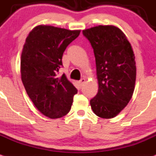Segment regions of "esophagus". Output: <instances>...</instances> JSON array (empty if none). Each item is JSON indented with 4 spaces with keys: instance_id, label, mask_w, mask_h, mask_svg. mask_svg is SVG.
Returning a JSON list of instances; mask_svg holds the SVG:
<instances>
[{
    "instance_id": "esophagus-1",
    "label": "esophagus",
    "mask_w": 156,
    "mask_h": 156,
    "mask_svg": "<svg viewBox=\"0 0 156 156\" xmlns=\"http://www.w3.org/2000/svg\"><path fill=\"white\" fill-rule=\"evenodd\" d=\"M79 83H80V85L81 86H83L84 85V84L85 83V78H82V79H81V80H80V81H79Z\"/></svg>"
}]
</instances>
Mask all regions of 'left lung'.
<instances>
[{
  "mask_svg": "<svg viewBox=\"0 0 156 156\" xmlns=\"http://www.w3.org/2000/svg\"><path fill=\"white\" fill-rule=\"evenodd\" d=\"M94 52L98 93L90 101L101 118H115L131 100L136 82V62L131 44L114 25H98L82 31Z\"/></svg>",
  "mask_w": 156,
  "mask_h": 156,
  "instance_id": "left-lung-1",
  "label": "left lung"
}]
</instances>
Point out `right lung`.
<instances>
[{
    "label": "right lung",
    "instance_id": "right-lung-1",
    "mask_svg": "<svg viewBox=\"0 0 156 156\" xmlns=\"http://www.w3.org/2000/svg\"><path fill=\"white\" fill-rule=\"evenodd\" d=\"M80 30L40 25L29 33L20 60L25 90L40 112L49 118L65 116L70 111L77 90L65 74L58 76L62 57Z\"/></svg>",
    "mask_w": 156,
    "mask_h": 156
}]
</instances>
